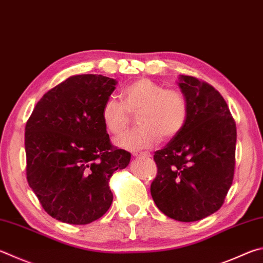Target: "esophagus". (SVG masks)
I'll return each mask as SVG.
<instances>
[{
	"instance_id": "34e87169",
	"label": "esophagus",
	"mask_w": 263,
	"mask_h": 263,
	"mask_svg": "<svg viewBox=\"0 0 263 263\" xmlns=\"http://www.w3.org/2000/svg\"><path fill=\"white\" fill-rule=\"evenodd\" d=\"M133 156H136V157H141V156H148L149 157L151 156V153H148V152H136V153H133Z\"/></svg>"
}]
</instances>
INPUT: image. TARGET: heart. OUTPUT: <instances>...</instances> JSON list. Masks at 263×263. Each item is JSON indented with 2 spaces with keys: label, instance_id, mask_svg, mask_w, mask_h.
Instances as JSON below:
<instances>
[{
  "label": "heart",
  "instance_id": "obj_1",
  "mask_svg": "<svg viewBox=\"0 0 263 263\" xmlns=\"http://www.w3.org/2000/svg\"><path fill=\"white\" fill-rule=\"evenodd\" d=\"M137 116L138 128L124 133L115 140L123 149H147L161 141L174 138L183 130L189 116L187 101L179 90L165 89L149 79H140L122 90V102L108 98L101 109L102 122L111 135H121Z\"/></svg>",
  "mask_w": 263,
  "mask_h": 263
}]
</instances>
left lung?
<instances>
[{
  "instance_id": "obj_1",
  "label": "left lung",
  "mask_w": 263,
  "mask_h": 263,
  "mask_svg": "<svg viewBox=\"0 0 263 263\" xmlns=\"http://www.w3.org/2000/svg\"><path fill=\"white\" fill-rule=\"evenodd\" d=\"M187 101L183 130L155 152L157 176L151 194L157 208L179 222H195L217 212L235 173L236 123L213 86L180 74Z\"/></svg>"
}]
</instances>
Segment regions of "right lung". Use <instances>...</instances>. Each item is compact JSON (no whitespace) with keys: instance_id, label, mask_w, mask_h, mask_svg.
<instances>
[{"instance_id":"1","label":"right lung","mask_w":263,"mask_h":263,"mask_svg":"<svg viewBox=\"0 0 263 263\" xmlns=\"http://www.w3.org/2000/svg\"><path fill=\"white\" fill-rule=\"evenodd\" d=\"M115 79L78 74L48 90L25 127L27 181L41 206L61 222L84 226L112 202L109 179L131 154L112 148L101 117Z\"/></svg>"}]
</instances>
